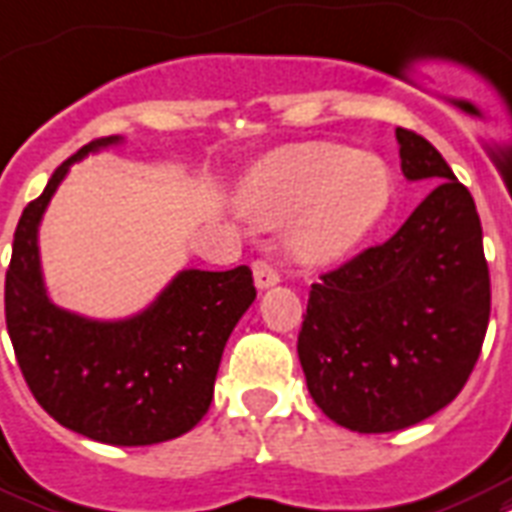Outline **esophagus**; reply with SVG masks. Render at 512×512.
Here are the masks:
<instances>
[{"label":"esophagus","mask_w":512,"mask_h":512,"mask_svg":"<svg viewBox=\"0 0 512 512\" xmlns=\"http://www.w3.org/2000/svg\"><path fill=\"white\" fill-rule=\"evenodd\" d=\"M252 273H255V284L260 287V290H265V287H273V284L279 282V268L271 263V260H255V265H252Z\"/></svg>","instance_id":"esophagus-1"}]
</instances>
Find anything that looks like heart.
Segmentation results:
<instances>
[{"instance_id": "heart-1", "label": "heart", "mask_w": 512, "mask_h": 512, "mask_svg": "<svg viewBox=\"0 0 512 512\" xmlns=\"http://www.w3.org/2000/svg\"><path fill=\"white\" fill-rule=\"evenodd\" d=\"M392 179L381 158L335 142L292 144L260 161L241 185L255 220L292 222L290 247L303 263L341 257L384 214Z\"/></svg>"}]
</instances>
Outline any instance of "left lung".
Here are the masks:
<instances>
[{"mask_svg":"<svg viewBox=\"0 0 512 512\" xmlns=\"http://www.w3.org/2000/svg\"><path fill=\"white\" fill-rule=\"evenodd\" d=\"M408 179H435L395 236L311 284L298 357L327 419L351 432H397L454 400L491 314L489 263L470 190L432 144L397 128Z\"/></svg>","mask_w":512,"mask_h":512,"instance_id":"left-lung-1","label":"left lung"}]
</instances>
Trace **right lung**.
<instances>
[{
  "label": "right lung",
  "instance_id": "obj_1",
  "mask_svg": "<svg viewBox=\"0 0 512 512\" xmlns=\"http://www.w3.org/2000/svg\"><path fill=\"white\" fill-rule=\"evenodd\" d=\"M66 158L23 209L5 276V319L31 395L61 427L109 446H152L204 419L222 349L257 290L249 265L182 271L147 311L126 322H91L53 306L42 287L37 225L74 161Z\"/></svg>",
  "mask_w": 512,
  "mask_h": 512
}]
</instances>
